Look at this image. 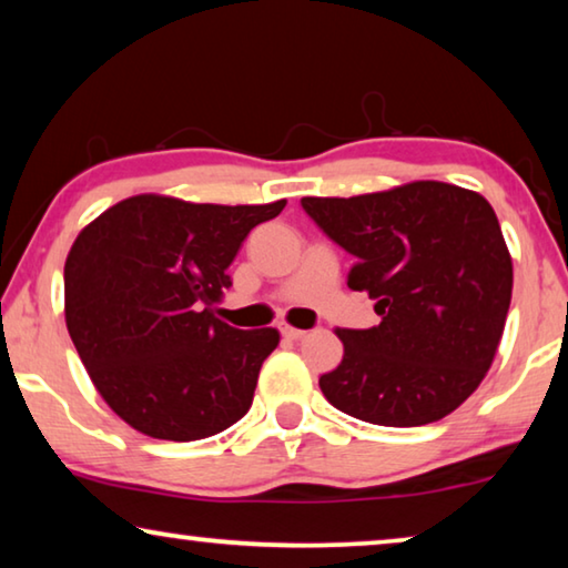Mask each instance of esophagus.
I'll list each match as a JSON object with an SVG mask.
<instances>
[{
    "mask_svg": "<svg viewBox=\"0 0 568 568\" xmlns=\"http://www.w3.org/2000/svg\"><path fill=\"white\" fill-rule=\"evenodd\" d=\"M281 334L285 338H291V342H298V338L306 336V332H303V328H293V326H281Z\"/></svg>",
    "mask_w": 568,
    "mask_h": 568,
    "instance_id": "esophagus-1",
    "label": "esophagus"
}]
</instances>
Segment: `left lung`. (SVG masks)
<instances>
[{
  "instance_id": "left-lung-1",
  "label": "left lung",
  "mask_w": 568,
  "mask_h": 568,
  "mask_svg": "<svg viewBox=\"0 0 568 568\" xmlns=\"http://www.w3.org/2000/svg\"><path fill=\"white\" fill-rule=\"evenodd\" d=\"M328 240L349 252L352 291L379 324L342 328L344 357L321 375L326 400L377 426L442 420L477 390L503 338L513 260L479 193L416 181L352 199H301Z\"/></svg>"
}]
</instances>
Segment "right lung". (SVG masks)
Returning a JSON list of instances; mask_svg holds the SVG:
<instances>
[{"label":"right lung","instance_id":"right-lung-1","mask_svg":"<svg viewBox=\"0 0 568 568\" xmlns=\"http://www.w3.org/2000/svg\"><path fill=\"white\" fill-rule=\"evenodd\" d=\"M285 201L216 206L132 196L106 209L68 252L65 326L97 390L134 430L199 442L250 410L275 328L214 318L226 270Z\"/></svg>","mask_w":568,"mask_h":568}]
</instances>
